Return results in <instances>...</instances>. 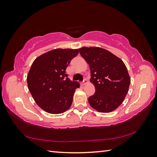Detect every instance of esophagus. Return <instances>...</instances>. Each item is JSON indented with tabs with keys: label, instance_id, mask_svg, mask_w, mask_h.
<instances>
[{
	"label": "esophagus",
	"instance_id": "obj_1",
	"mask_svg": "<svg viewBox=\"0 0 157 157\" xmlns=\"http://www.w3.org/2000/svg\"><path fill=\"white\" fill-rule=\"evenodd\" d=\"M87 82H88V80L86 79H84L81 84H82V85H84V84H86Z\"/></svg>",
	"mask_w": 157,
	"mask_h": 157
}]
</instances>
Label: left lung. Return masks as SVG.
<instances>
[{
	"mask_svg": "<svg viewBox=\"0 0 157 157\" xmlns=\"http://www.w3.org/2000/svg\"><path fill=\"white\" fill-rule=\"evenodd\" d=\"M78 50L89 65L90 82L96 88L88 98L90 105L101 113L114 111L124 101L130 84L125 64L111 52L99 47H82Z\"/></svg>",
	"mask_w": 157,
	"mask_h": 157,
	"instance_id": "left-lung-1",
	"label": "left lung"
}]
</instances>
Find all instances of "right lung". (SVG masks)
Instances as JSON below:
<instances>
[{
  "label": "right lung",
  "instance_id": "add662e5",
  "mask_svg": "<svg viewBox=\"0 0 157 157\" xmlns=\"http://www.w3.org/2000/svg\"><path fill=\"white\" fill-rule=\"evenodd\" d=\"M77 49H55L38 57L27 75V85L34 100L42 109L60 114L69 109L78 82L71 81L65 70Z\"/></svg>",
  "mask_w": 157,
  "mask_h": 157
}]
</instances>
